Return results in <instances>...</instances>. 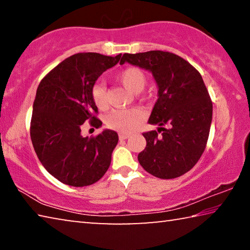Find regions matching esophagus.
<instances>
[{
	"instance_id": "esophagus-1",
	"label": "esophagus",
	"mask_w": 250,
	"mask_h": 250,
	"mask_svg": "<svg viewBox=\"0 0 250 250\" xmlns=\"http://www.w3.org/2000/svg\"><path fill=\"white\" fill-rule=\"evenodd\" d=\"M130 134L129 133H120L119 134V139L120 140H125V139H129Z\"/></svg>"
}]
</instances>
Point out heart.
I'll use <instances>...</instances> for the list:
<instances>
[{
    "label": "heart",
    "mask_w": 250,
    "mask_h": 250,
    "mask_svg": "<svg viewBox=\"0 0 250 250\" xmlns=\"http://www.w3.org/2000/svg\"><path fill=\"white\" fill-rule=\"evenodd\" d=\"M118 80L126 89L133 94H139L146 84V76L138 67H128L118 74ZM91 98L99 109H105L108 105L107 90L104 83H96L91 88ZM143 112L139 108L112 110L105 118V124L110 129L122 133H130L141 124Z\"/></svg>",
    "instance_id": "b5f03b06"
}]
</instances>
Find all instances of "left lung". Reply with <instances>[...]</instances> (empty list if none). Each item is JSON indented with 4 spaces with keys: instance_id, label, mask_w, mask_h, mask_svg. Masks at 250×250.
Instances as JSON below:
<instances>
[{
    "instance_id": "8db88e82",
    "label": "left lung",
    "mask_w": 250,
    "mask_h": 250,
    "mask_svg": "<svg viewBox=\"0 0 250 250\" xmlns=\"http://www.w3.org/2000/svg\"><path fill=\"white\" fill-rule=\"evenodd\" d=\"M125 62L150 70L159 88L149 124L160 128L143 133L146 146L138 155L139 163L159 179L185 174L205 150L213 117L201 74L185 59L162 50L124 54L120 64Z\"/></svg>"
}]
</instances>
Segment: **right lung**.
I'll use <instances>...</instances> for the list:
<instances>
[{"label": "right lung", "mask_w": 250, "mask_h": 250, "mask_svg": "<svg viewBox=\"0 0 250 250\" xmlns=\"http://www.w3.org/2000/svg\"><path fill=\"white\" fill-rule=\"evenodd\" d=\"M98 53L66 58L42 79L33 104L31 139L49 174L62 183L82 188L96 183L110 167L118 140L113 130L96 137L82 135L83 122L99 128L91 88L99 76L119 62Z\"/></svg>", "instance_id": "right-lung-1"}]
</instances>
